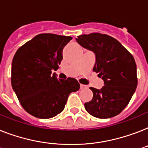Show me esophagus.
<instances>
[{
  "mask_svg": "<svg viewBox=\"0 0 148 148\" xmlns=\"http://www.w3.org/2000/svg\"><path fill=\"white\" fill-rule=\"evenodd\" d=\"M80 88H81V89H85L87 88V86L86 85H84V84H81V87H80Z\"/></svg>",
  "mask_w": 148,
  "mask_h": 148,
  "instance_id": "34e87169",
  "label": "esophagus"
}]
</instances>
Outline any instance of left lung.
<instances>
[{"mask_svg":"<svg viewBox=\"0 0 148 148\" xmlns=\"http://www.w3.org/2000/svg\"><path fill=\"white\" fill-rule=\"evenodd\" d=\"M76 41L95 54L93 71L104 81L101 89L90 88L93 98L84 103L86 111L99 119L117 116L128 105L137 88L134 56L118 40L106 34L82 35Z\"/></svg>","mask_w":148,"mask_h":148,"instance_id":"obj_1","label":"left lung"}]
</instances>
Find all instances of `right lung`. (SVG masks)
Here are the masks:
<instances>
[{
  "label": "right lung",
  "instance_id": "right-lung-1",
  "mask_svg": "<svg viewBox=\"0 0 148 148\" xmlns=\"http://www.w3.org/2000/svg\"><path fill=\"white\" fill-rule=\"evenodd\" d=\"M72 38L51 33L37 35L15 53L11 65V85L21 106L39 119H49L64 110L71 92L78 91L76 79H57L55 73L63 49Z\"/></svg>",
  "mask_w": 148,
  "mask_h": 148
}]
</instances>
